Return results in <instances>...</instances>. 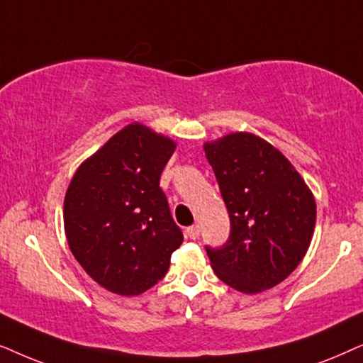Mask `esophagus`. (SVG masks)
<instances>
[{"label": "esophagus", "instance_id": "esophagus-1", "mask_svg": "<svg viewBox=\"0 0 363 363\" xmlns=\"http://www.w3.org/2000/svg\"><path fill=\"white\" fill-rule=\"evenodd\" d=\"M186 234H187V238H189V239L196 240L197 238H199V225H191V227H187Z\"/></svg>", "mask_w": 363, "mask_h": 363}]
</instances>
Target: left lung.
<instances>
[{
    "instance_id": "1",
    "label": "left lung",
    "mask_w": 363,
    "mask_h": 363,
    "mask_svg": "<svg viewBox=\"0 0 363 363\" xmlns=\"http://www.w3.org/2000/svg\"><path fill=\"white\" fill-rule=\"evenodd\" d=\"M230 217L229 240L207 247L217 277L242 294L277 286L306 257L315 229L311 187L277 147L238 131L204 143Z\"/></svg>"
}]
</instances>
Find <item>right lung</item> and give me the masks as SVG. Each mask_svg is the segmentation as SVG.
Instances as JSON below:
<instances>
[{
  "instance_id": "1",
  "label": "right lung",
  "mask_w": 363,
  "mask_h": 363,
  "mask_svg": "<svg viewBox=\"0 0 363 363\" xmlns=\"http://www.w3.org/2000/svg\"><path fill=\"white\" fill-rule=\"evenodd\" d=\"M176 146L149 125L131 123L84 159L67 186V245L106 291L124 297L149 291L184 240L159 187Z\"/></svg>"
}]
</instances>
